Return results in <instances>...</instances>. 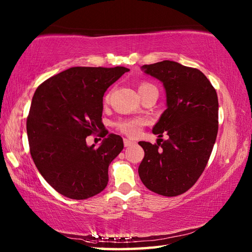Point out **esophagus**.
<instances>
[{
	"label": "esophagus",
	"mask_w": 252,
	"mask_h": 252,
	"mask_svg": "<svg viewBox=\"0 0 252 252\" xmlns=\"http://www.w3.org/2000/svg\"><path fill=\"white\" fill-rule=\"evenodd\" d=\"M123 144H125V147H129V146L134 145L135 142H133L131 140H127V138H125V140H123Z\"/></svg>",
	"instance_id": "1"
}]
</instances>
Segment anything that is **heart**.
I'll list each match as a JSON object with an SVG mask.
<instances>
[{
    "label": "heart",
    "mask_w": 252,
    "mask_h": 252,
    "mask_svg": "<svg viewBox=\"0 0 252 252\" xmlns=\"http://www.w3.org/2000/svg\"><path fill=\"white\" fill-rule=\"evenodd\" d=\"M147 87H152V84H149L147 82H143L138 90H141L143 88H147ZM110 94L108 93L105 96V100L108 101ZM146 125V120L144 118H126V119H120L118 120L115 123L116 129L130 137H136L141 134L143 126Z\"/></svg>",
    "instance_id": "heart-1"
}]
</instances>
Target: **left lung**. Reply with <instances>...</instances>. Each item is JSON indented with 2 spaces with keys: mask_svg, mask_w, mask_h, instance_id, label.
I'll return each mask as SVG.
<instances>
[{
  "mask_svg": "<svg viewBox=\"0 0 252 252\" xmlns=\"http://www.w3.org/2000/svg\"><path fill=\"white\" fill-rule=\"evenodd\" d=\"M142 69L163 83L167 109L153 133L162 137L164 132L169 138L157 144L138 142L145 152L138 174L156 194L178 196L196 183L210 158L219 127L218 95L196 68L163 61Z\"/></svg>",
  "mask_w": 252,
  "mask_h": 252,
  "instance_id": "1",
  "label": "left lung"
}]
</instances>
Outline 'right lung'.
Instances as JSON below:
<instances>
[{
  "instance_id": "1",
  "label": "right lung",
  "mask_w": 252,
  "mask_h": 252,
  "mask_svg": "<svg viewBox=\"0 0 252 252\" xmlns=\"http://www.w3.org/2000/svg\"><path fill=\"white\" fill-rule=\"evenodd\" d=\"M126 67H72L40 84L32 97L27 134L30 154L53 189L71 199H88L105 189L108 167L123 149L122 137L108 134L103 96ZM101 130L98 148L85 138Z\"/></svg>"
}]
</instances>
